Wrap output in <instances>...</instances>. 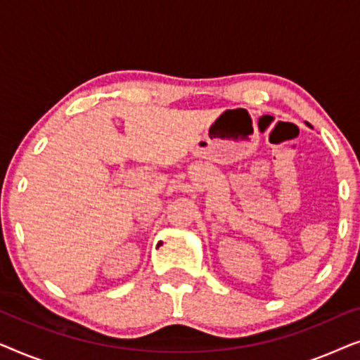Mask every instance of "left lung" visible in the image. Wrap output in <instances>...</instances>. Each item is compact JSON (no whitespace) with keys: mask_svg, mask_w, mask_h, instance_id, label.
Wrapping results in <instances>:
<instances>
[{"mask_svg":"<svg viewBox=\"0 0 360 360\" xmlns=\"http://www.w3.org/2000/svg\"><path fill=\"white\" fill-rule=\"evenodd\" d=\"M307 124H308V122H307ZM308 126H309V124H308Z\"/></svg>","mask_w":360,"mask_h":360,"instance_id":"1","label":"left lung"}]
</instances>
